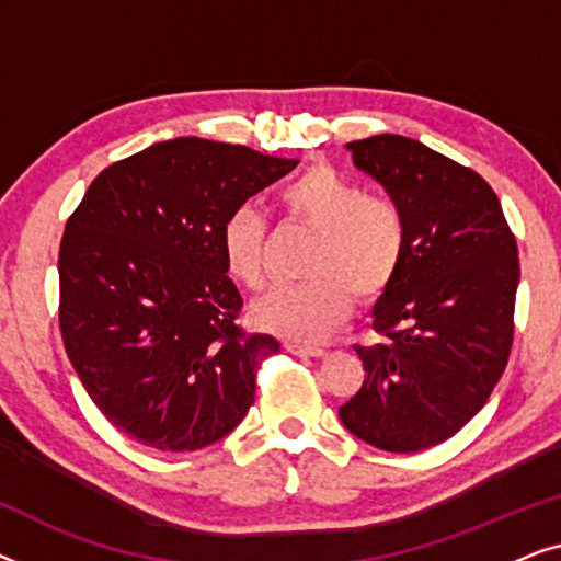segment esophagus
I'll return each mask as SVG.
<instances>
[{"mask_svg": "<svg viewBox=\"0 0 561 561\" xmlns=\"http://www.w3.org/2000/svg\"><path fill=\"white\" fill-rule=\"evenodd\" d=\"M286 350L294 352L298 357H324L327 350L313 347V344H301V342H286Z\"/></svg>", "mask_w": 561, "mask_h": 561, "instance_id": "esophagus-1", "label": "esophagus"}]
</instances>
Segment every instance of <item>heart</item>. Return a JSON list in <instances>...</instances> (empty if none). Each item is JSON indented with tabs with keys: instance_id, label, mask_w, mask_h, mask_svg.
Instances as JSON below:
<instances>
[{
	"instance_id": "b5f03b06",
	"label": "heart",
	"mask_w": 561,
	"mask_h": 561,
	"mask_svg": "<svg viewBox=\"0 0 561 561\" xmlns=\"http://www.w3.org/2000/svg\"><path fill=\"white\" fill-rule=\"evenodd\" d=\"M278 202L319 232L306 263L311 278L273 288L252 306V319L290 340H319L347 317L350 294L367 301L393 283L409 225L393 198L367 194L363 183L324 163L288 181ZM263 252L265 217L252 206H237L219 227V255L229 278L250 290L263 286Z\"/></svg>"
}]
</instances>
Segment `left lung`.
<instances>
[{
    "label": "left lung",
    "mask_w": 561,
    "mask_h": 561,
    "mask_svg": "<svg viewBox=\"0 0 561 561\" xmlns=\"http://www.w3.org/2000/svg\"><path fill=\"white\" fill-rule=\"evenodd\" d=\"M409 225L403 263L375 301L386 340L359 347L365 382L340 409L347 432L386 451L455 436L501 380L513 344L518 248L488 181L401 135L347 142Z\"/></svg>",
    "instance_id": "8db88e82"
}]
</instances>
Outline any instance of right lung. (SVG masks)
Returning a JSON list of instances; mask_svg holds the SVG:
<instances>
[{
  "label": "right lung",
  "mask_w": 561,
  "mask_h": 561,
  "mask_svg": "<svg viewBox=\"0 0 561 561\" xmlns=\"http://www.w3.org/2000/svg\"><path fill=\"white\" fill-rule=\"evenodd\" d=\"M298 165L202 137L156 142L91 181L60 240V334L99 411L129 439L194 451L255 401L280 350L237 327L219 255L227 214Z\"/></svg>",
  "instance_id": "right-lung-1"
}]
</instances>
